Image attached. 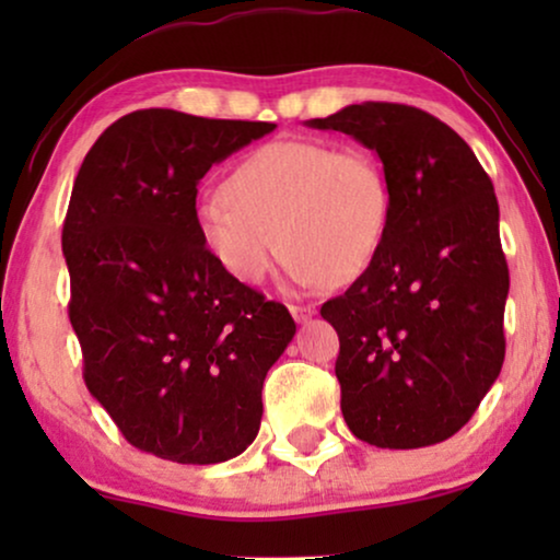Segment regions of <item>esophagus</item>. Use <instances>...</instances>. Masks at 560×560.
I'll return each instance as SVG.
<instances>
[{"instance_id":"esophagus-1","label":"esophagus","mask_w":560,"mask_h":560,"mask_svg":"<svg viewBox=\"0 0 560 560\" xmlns=\"http://www.w3.org/2000/svg\"><path fill=\"white\" fill-rule=\"evenodd\" d=\"M290 313H293V318L298 320V324H305V320L313 318L316 308H313V305H290Z\"/></svg>"}]
</instances>
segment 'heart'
I'll list each match as a JSON object with an SVG mask.
<instances>
[{"instance_id":"b5f03b06","label":"heart","mask_w":560,"mask_h":560,"mask_svg":"<svg viewBox=\"0 0 560 560\" xmlns=\"http://www.w3.org/2000/svg\"><path fill=\"white\" fill-rule=\"evenodd\" d=\"M389 219L393 188L380 158L316 140L259 144L232 167L224 194L194 209L206 252L242 285L267 278L278 242L298 285L357 280L377 259Z\"/></svg>"}]
</instances>
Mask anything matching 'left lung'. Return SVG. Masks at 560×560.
Masks as SVG:
<instances>
[{
  "label": "left lung",
  "instance_id": "left-lung-1",
  "mask_svg": "<svg viewBox=\"0 0 560 560\" xmlns=\"http://www.w3.org/2000/svg\"><path fill=\"white\" fill-rule=\"evenodd\" d=\"M305 125L377 152L393 188L377 259L320 305L341 343L343 420L377 448L446 441L504 362L510 272L492 180L454 129L416 106L351 104Z\"/></svg>",
  "mask_w": 560,
  "mask_h": 560
}]
</instances>
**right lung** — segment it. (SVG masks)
Listing matches in <instances>:
<instances>
[{
  "instance_id": "right-lung-1",
  "label": "right lung",
  "mask_w": 560,
  "mask_h": 560,
  "mask_svg": "<svg viewBox=\"0 0 560 560\" xmlns=\"http://www.w3.org/2000/svg\"><path fill=\"white\" fill-rule=\"evenodd\" d=\"M272 129L140 109L104 129L75 175L63 255L83 380L135 448L167 462L240 456L295 336L285 305L229 278L194 224L198 180Z\"/></svg>"
}]
</instances>
